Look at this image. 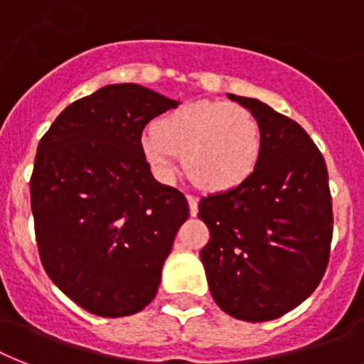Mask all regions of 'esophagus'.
I'll use <instances>...</instances> for the list:
<instances>
[{
    "mask_svg": "<svg viewBox=\"0 0 364 364\" xmlns=\"http://www.w3.org/2000/svg\"><path fill=\"white\" fill-rule=\"evenodd\" d=\"M187 202H188V209H191V215H192V217H196V215H198V200L194 196H191V194H188Z\"/></svg>",
    "mask_w": 364,
    "mask_h": 364,
    "instance_id": "34e87169",
    "label": "esophagus"
}]
</instances>
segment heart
<instances>
[{
    "mask_svg": "<svg viewBox=\"0 0 364 364\" xmlns=\"http://www.w3.org/2000/svg\"><path fill=\"white\" fill-rule=\"evenodd\" d=\"M264 136L249 108L235 102L198 100L168 112L141 136V153L161 181H172L181 166L213 192L232 191L252 176Z\"/></svg>",
    "mask_w": 364,
    "mask_h": 364,
    "instance_id": "1",
    "label": "heart"
}]
</instances>
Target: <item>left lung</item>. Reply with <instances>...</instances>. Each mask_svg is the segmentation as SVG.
<instances>
[{
  "label": "left lung",
  "mask_w": 364,
  "mask_h": 364,
  "mask_svg": "<svg viewBox=\"0 0 364 364\" xmlns=\"http://www.w3.org/2000/svg\"><path fill=\"white\" fill-rule=\"evenodd\" d=\"M249 108L264 136L252 176L200 200L211 239L200 252L215 303L245 321L280 318L320 284L329 262L333 205L320 149L305 129L258 99Z\"/></svg>",
  "instance_id": "1"
}]
</instances>
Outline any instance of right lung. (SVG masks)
Masks as SVG:
<instances>
[{"mask_svg":"<svg viewBox=\"0 0 364 364\" xmlns=\"http://www.w3.org/2000/svg\"><path fill=\"white\" fill-rule=\"evenodd\" d=\"M177 106L144 85H105L38 141L29 191L41 262L91 314L131 316L155 299L188 203L153 177L141 131Z\"/></svg>","mask_w":364,"mask_h":364,"instance_id":"1","label":"right lung"}]
</instances>
